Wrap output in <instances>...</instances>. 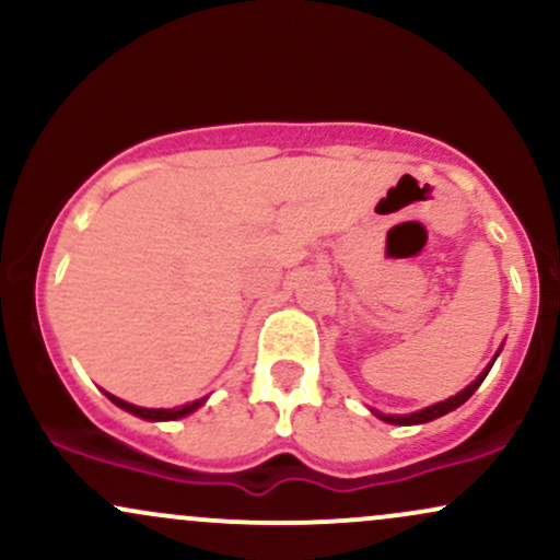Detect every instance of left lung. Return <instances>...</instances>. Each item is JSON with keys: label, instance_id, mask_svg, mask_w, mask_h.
<instances>
[{"label": "left lung", "instance_id": "1", "mask_svg": "<svg viewBox=\"0 0 560 560\" xmlns=\"http://www.w3.org/2000/svg\"><path fill=\"white\" fill-rule=\"evenodd\" d=\"M492 363H494V361H492ZM492 363L487 365V369L481 371V374H479L477 378H474V382L468 384V387H466L464 392H458V395H455V397H447V400H442V402H436V405H429V408L419 410V413H408V416H384V413H378V410H374V413H376L378 419H382V421H387V423H397V427H410V423H427V421L440 419V416L450 413V410L460 408V405H464V402L468 400V397H471L474 392L479 389V384L485 382V376H487V374H490Z\"/></svg>", "mask_w": 560, "mask_h": 560}]
</instances>
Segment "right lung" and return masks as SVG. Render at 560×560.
Returning <instances> with one entry per match:
<instances>
[{
	"label": "right lung",
	"instance_id": "obj_1",
	"mask_svg": "<svg viewBox=\"0 0 560 560\" xmlns=\"http://www.w3.org/2000/svg\"><path fill=\"white\" fill-rule=\"evenodd\" d=\"M107 397H110V402L118 405V408L128 410V413L139 416V419L144 421H176V419H184V416H189L191 410H197L199 405L205 400H195V402H186V405H178V408H139V405H131L126 400H120V397L110 395V392H105Z\"/></svg>",
	"mask_w": 560,
	"mask_h": 560
}]
</instances>
